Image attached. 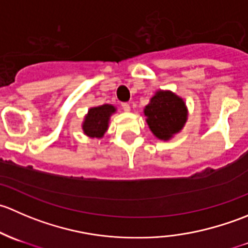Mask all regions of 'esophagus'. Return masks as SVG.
Instances as JSON below:
<instances>
[{"instance_id":"34e87169","label":"esophagus","mask_w":248,"mask_h":248,"mask_svg":"<svg viewBox=\"0 0 248 248\" xmlns=\"http://www.w3.org/2000/svg\"><path fill=\"white\" fill-rule=\"evenodd\" d=\"M122 109L124 110V111H129L131 110V106H129L128 103H122Z\"/></svg>"}]
</instances>
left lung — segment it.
<instances>
[{
  "label": "left lung",
  "instance_id": "left-lung-1",
  "mask_svg": "<svg viewBox=\"0 0 248 248\" xmlns=\"http://www.w3.org/2000/svg\"><path fill=\"white\" fill-rule=\"evenodd\" d=\"M144 115L152 134L167 141L184 128L188 110L181 97L169 90H159L144 108Z\"/></svg>",
  "mask_w": 248,
  "mask_h": 248
}]
</instances>
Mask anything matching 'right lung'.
<instances>
[{
  "instance_id": "add662e5",
  "label": "right lung",
  "mask_w": 248,
  "mask_h": 248,
  "mask_svg": "<svg viewBox=\"0 0 248 248\" xmlns=\"http://www.w3.org/2000/svg\"><path fill=\"white\" fill-rule=\"evenodd\" d=\"M114 112H116V108L112 104L90 108L81 124L84 134L90 138H103L104 133L108 131L110 116Z\"/></svg>"
}]
</instances>
